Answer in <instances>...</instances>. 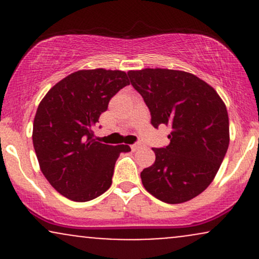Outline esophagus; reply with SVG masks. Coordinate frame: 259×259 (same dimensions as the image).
<instances>
[{"label":"esophagus","instance_id":"34e87169","mask_svg":"<svg viewBox=\"0 0 259 259\" xmlns=\"http://www.w3.org/2000/svg\"><path fill=\"white\" fill-rule=\"evenodd\" d=\"M142 147H144V144H142V142H135V144L132 145V150L133 151H138Z\"/></svg>","mask_w":259,"mask_h":259}]
</instances>
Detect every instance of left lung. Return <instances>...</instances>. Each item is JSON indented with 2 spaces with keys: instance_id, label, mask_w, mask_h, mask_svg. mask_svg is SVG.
Masks as SVG:
<instances>
[{
  "instance_id": "left-lung-1",
  "label": "left lung",
  "mask_w": 259,
  "mask_h": 259,
  "mask_svg": "<svg viewBox=\"0 0 259 259\" xmlns=\"http://www.w3.org/2000/svg\"><path fill=\"white\" fill-rule=\"evenodd\" d=\"M151 113V124L171 127L168 146L152 148L156 160L141 171L145 189L165 203H183L214 179L229 147L227 107L214 89L186 72L127 73Z\"/></svg>"
}]
</instances>
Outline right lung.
Here are the masks:
<instances>
[{"label":"right lung","instance_id":"1","mask_svg":"<svg viewBox=\"0 0 259 259\" xmlns=\"http://www.w3.org/2000/svg\"><path fill=\"white\" fill-rule=\"evenodd\" d=\"M129 84L121 70H79L57 82L38 105L32 144L45 178L64 197L91 201L111 187L118 157L132 150L96 141L92 127Z\"/></svg>","mask_w":259,"mask_h":259}]
</instances>
